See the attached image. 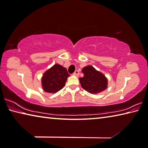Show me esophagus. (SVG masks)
<instances>
[{"label":"esophagus","instance_id":"1","mask_svg":"<svg viewBox=\"0 0 148 148\" xmlns=\"http://www.w3.org/2000/svg\"><path fill=\"white\" fill-rule=\"evenodd\" d=\"M73 75H75V76H79V71H77V70H76V71L73 73Z\"/></svg>","mask_w":148,"mask_h":148}]
</instances>
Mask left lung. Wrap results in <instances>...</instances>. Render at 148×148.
<instances>
[{
    "instance_id": "left-lung-1",
    "label": "left lung",
    "mask_w": 148,
    "mask_h": 148,
    "mask_svg": "<svg viewBox=\"0 0 148 148\" xmlns=\"http://www.w3.org/2000/svg\"><path fill=\"white\" fill-rule=\"evenodd\" d=\"M84 76L79 78L82 88L91 94H97L107 88L106 77L98 71L91 65H88L82 69Z\"/></svg>"
}]
</instances>
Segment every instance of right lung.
<instances>
[{
  "instance_id": "1",
  "label": "right lung",
  "mask_w": 148,
  "mask_h": 148,
  "mask_svg": "<svg viewBox=\"0 0 148 148\" xmlns=\"http://www.w3.org/2000/svg\"><path fill=\"white\" fill-rule=\"evenodd\" d=\"M69 76L70 75L66 68L59 64H55L43 75L42 78L43 89L46 92H57L64 87Z\"/></svg>"
}]
</instances>
